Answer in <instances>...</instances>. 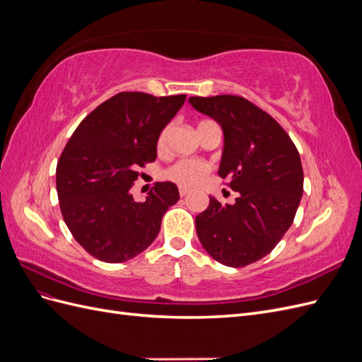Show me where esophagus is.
<instances>
[{"mask_svg": "<svg viewBox=\"0 0 362 362\" xmlns=\"http://www.w3.org/2000/svg\"><path fill=\"white\" fill-rule=\"evenodd\" d=\"M189 192H190V190H189L187 187H180V194H181V196H185Z\"/></svg>", "mask_w": 362, "mask_h": 362, "instance_id": "1", "label": "esophagus"}]
</instances>
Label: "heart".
Returning a JSON list of instances; mask_svg holds the SVG:
<instances>
[{"label": "heart", "instance_id": "heart-1", "mask_svg": "<svg viewBox=\"0 0 362 362\" xmlns=\"http://www.w3.org/2000/svg\"><path fill=\"white\" fill-rule=\"evenodd\" d=\"M202 122H206V120H202ZM202 122H199V124H202ZM168 136H169V128H164L157 140V148L160 151L166 146ZM208 172H210V168H208V164H205L202 161L181 160L178 163H175L173 166H170L166 170V177L170 181L180 184L181 187H196V185H199L205 180Z\"/></svg>", "mask_w": 362, "mask_h": 362}]
</instances>
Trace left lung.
Instances as JSON below:
<instances>
[{"mask_svg":"<svg viewBox=\"0 0 362 362\" xmlns=\"http://www.w3.org/2000/svg\"><path fill=\"white\" fill-rule=\"evenodd\" d=\"M189 103L222 127L218 175L238 193L225 205L210 196L196 216V234L221 264L245 267L270 254L294 221L303 193L299 152L275 119L242 96H192Z\"/></svg>","mask_w":362,"mask_h":362,"instance_id":"1","label":"left lung"}]
</instances>
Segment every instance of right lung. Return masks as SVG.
<instances>
[{
	"label": "right lung",
	"instance_id": "1",
	"mask_svg": "<svg viewBox=\"0 0 362 362\" xmlns=\"http://www.w3.org/2000/svg\"><path fill=\"white\" fill-rule=\"evenodd\" d=\"M185 95L120 92L87 115L64 146L56 185L64 223L76 243L104 262L144 252L180 199L173 182H157L145 201L129 193L139 168L157 158V140Z\"/></svg>",
	"mask_w": 362,
	"mask_h": 362
}]
</instances>
